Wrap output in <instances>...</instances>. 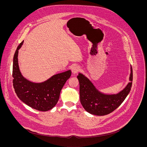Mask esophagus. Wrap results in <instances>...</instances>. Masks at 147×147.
<instances>
[{"label": "esophagus", "mask_w": 147, "mask_h": 147, "mask_svg": "<svg viewBox=\"0 0 147 147\" xmlns=\"http://www.w3.org/2000/svg\"><path fill=\"white\" fill-rule=\"evenodd\" d=\"M80 70V69L78 66H74L72 68L71 72H72V74L74 75V74H76Z\"/></svg>", "instance_id": "34e87169"}]
</instances>
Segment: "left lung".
Wrapping results in <instances>:
<instances>
[{
    "label": "left lung",
    "instance_id": "obj_1",
    "mask_svg": "<svg viewBox=\"0 0 147 147\" xmlns=\"http://www.w3.org/2000/svg\"><path fill=\"white\" fill-rule=\"evenodd\" d=\"M130 82L123 90L116 94H105L98 91L92 82L84 75L78 73L80 102L88 113L97 115H108L117 109L129 94L133 81V70L131 66Z\"/></svg>",
    "mask_w": 147,
    "mask_h": 147
}]
</instances>
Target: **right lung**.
Returning <instances> with one entry per match:
<instances>
[{
  "mask_svg": "<svg viewBox=\"0 0 147 147\" xmlns=\"http://www.w3.org/2000/svg\"><path fill=\"white\" fill-rule=\"evenodd\" d=\"M24 40L18 46L13 57V83L18 98L32 108L39 111L52 109L58 102L60 91L70 77L71 70L59 73L42 82H33L24 78L20 72L18 63V50Z\"/></svg>",
  "mask_w": 147,
  "mask_h": 147,
  "instance_id": "1",
  "label": "right lung"
}]
</instances>
